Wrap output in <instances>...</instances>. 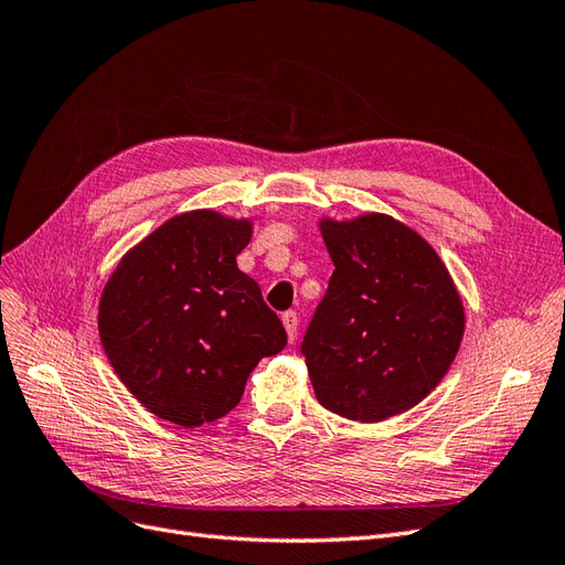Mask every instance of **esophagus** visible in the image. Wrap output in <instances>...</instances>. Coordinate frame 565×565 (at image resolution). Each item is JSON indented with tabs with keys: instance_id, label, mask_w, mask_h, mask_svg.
Returning a JSON list of instances; mask_svg holds the SVG:
<instances>
[{
	"instance_id": "esophagus-1",
	"label": "esophagus",
	"mask_w": 565,
	"mask_h": 565,
	"mask_svg": "<svg viewBox=\"0 0 565 565\" xmlns=\"http://www.w3.org/2000/svg\"><path fill=\"white\" fill-rule=\"evenodd\" d=\"M282 324H285L289 341H295V339H297V330H299V316H297L295 311L282 313Z\"/></svg>"
}]
</instances>
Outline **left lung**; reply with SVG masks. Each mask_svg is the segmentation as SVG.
I'll list each match as a JSON object with an SVG mask.
<instances>
[{"mask_svg":"<svg viewBox=\"0 0 565 565\" xmlns=\"http://www.w3.org/2000/svg\"><path fill=\"white\" fill-rule=\"evenodd\" d=\"M332 278L301 341L316 398L353 422L415 407L446 377L465 309L446 264L386 214L320 221Z\"/></svg>","mask_w":565,"mask_h":565,"instance_id":"1","label":"left lung"}]
</instances>
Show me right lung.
I'll use <instances>...</instances> for the list:
<instances>
[{"instance_id": "1", "label": "right lung", "mask_w": 565, "mask_h": 565, "mask_svg": "<svg viewBox=\"0 0 565 565\" xmlns=\"http://www.w3.org/2000/svg\"><path fill=\"white\" fill-rule=\"evenodd\" d=\"M247 218L185 212L110 276L98 332L117 377L152 415L195 429L241 403L249 372L287 344L262 287L237 268Z\"/></svg>"}]
</instances>
